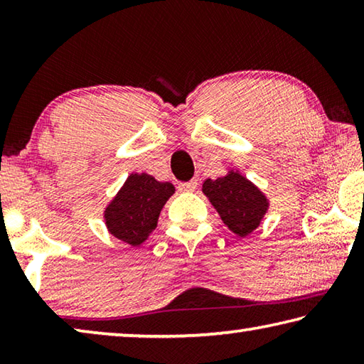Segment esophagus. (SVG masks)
Returning <instances> with one entry per match:
<instances>
[{"instance_id":"1","label":"esophagus","mask_w":364,"mask_h":364,"mask_svg":"<svg viewBox=\"0 0 364 364\" xmlns=\"http://www.w3.org/2000/svg\"><path fill=\"white\" fill-rule=\"evenodd\" d=\"M197 188V181L196 180H191L186 183H180V191L183 193H193V191Z\"/></svg>"}]
</instances>
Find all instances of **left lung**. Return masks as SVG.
I'll list each match as a JSON object with an SVG mask.
<instances>
[{
	"instance_id": "obj_1",
	"label": "left lung",
	"mask_w": 364,
	"mask_h": 364,
	"mask_svg": "<svg viewBox=\"0 0 364 364\" xmlns=\"http://www.w3.org/2000/svg\"><path fill=\"white\" fill-rule=\"evenodd\" d=\"M202 191L217 208L225 225L241 237L260 225L268 208V202L260 191L237 173L207 180Z\"/></svg>"
}]
</instances>
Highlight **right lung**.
<instances>
[{
	"mask_svg": "<svg viewBox=\"0 0 364 364\" xmlns=\"http://www.w3.org/2000/svg\"><path fill=\"white\" fill-rule=\"evenodd\" d=\"M175 193L173 184L159 183L151 175H132L106 208L110 234L120 241L139 245L157 228L160 210Z\"/></svg>",
	"mask_w": 364,
	"mask_h": 364,
	"instance_id": "add662e5",
	"label": "right lung"
}]
</instances>
